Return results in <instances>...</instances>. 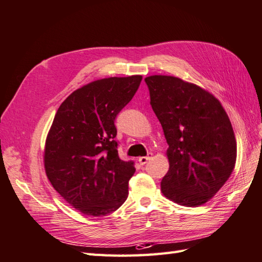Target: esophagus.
I'll list each match as a JSON object with an SVG mask.
<instances>
[{
    "label": "esophagus",
    "mask_w": 262,
    "mask_h": 262,
    "mask_svg": "<svg viewBox=\"0 0 262 262\" xmlns=\"http://www.w3.org/2000/svg\"><path fill=\"white\" fill-rule=\"evenodd\" d=\"M151 156H153V154H151V153H148V155H147V156L139 157V159H138V162H139V164H141L142 166H143V165H145V164L147 163V161L151 159Z\"/></svg>",
    "instance_id": "1"
}]
</instances>
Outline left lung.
<instances>
[{
  "label": "left lung",
  "instance_id": "1",
  "mask_svg": "<svg viewBox=\"0 0 262 262\" xmlns=\"http://www.w3.org/2000/svg\"><path fill=\"white\" fill-rule=\"evenodd\" d=\"M145 82L168 144L162 193L181 205H202L235 165L236 142L228 115L209 91L178 77L149 76Z\"/></svg>",
  "mask_w": 262,
  "mask_h": 262
}]
</instances>
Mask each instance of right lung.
Instances as JSON below:
<instances>
[{
    "label": "right lung",
    "mask_w": 262,
    "mask_h": 262,
    "mask_svg": "<svg viewBox=\"0 0 262 262\" xmlns=\"http://www.w3.org/2000/svg\"><path fill=\"white\" fill-rule=\"evenodd\" d=\"M142 76L111 77L75 90L49 130L45 168L60 195L86 215L116 211L128 196L134 162L119 159L115 119L137 91Z\"/></svg>",
    "instance_id": "right-lung-1"
}]
</instances>
